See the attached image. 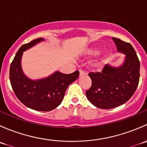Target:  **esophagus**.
Wrapping results in <instances>:
<instances>
[{
    "label": "esophagus",
    "mask_w": 147,
    "mask_h": 147,
    "mask_svg": "<svg viewBox=\"0 0 147 147\" xmlns=\"http://www.w3.org/2000/svg\"><path fill=\"white\" fill-rule=\"evenodd\" d=\"M79 72H80V76H83V75H86V72H84V71L82 70V69H80Z\"/></svg>",
    "instance_id": "1"
}]
</instances>
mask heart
<instances>
[{
	"mask_svg": "<svg viewBox=\"0 0 147 147\" xmlns=\"http://www.w3.org/2000/svg\"><path fill=\"white\" fill-rule=\"evenodd\" d=\"M87 53H88L89 54L93 55V54H95V53H97V51H94V50H89V51L87 52Z\"/></svg>",
	"mask_w": 147,
	"mask_h": 147,
	"instance_id": "heart-1",
	"label": "heart"
}]
</instances>
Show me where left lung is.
Instances as JSON below:
<instances>
[{
	"label": "left lung",
	"instance_id": "left-lung-1",
	"mask_svg": "<svg viewBox=\"0 0 147 147\" xmlns=\"http://www.w3.org/2000/svg\"><path fill=\"white\" fill-rule=\"evenodd\" d=\"M117 51L125 55L122 65L113 67L107 64L102 72H90L92 86L87 92L88 100L95 107L109 109L128 101L138 87L140 63L131 44L112 38Z\"/></svg>",
	"mask_w": 147,
	"mask_h": 147
}]
</instances>
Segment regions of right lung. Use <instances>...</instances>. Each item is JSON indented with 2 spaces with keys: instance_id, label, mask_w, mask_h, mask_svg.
I'll list each match as a JSON object with an SVG mask.
<instances>
[{
  "instance_id": "add662e5",
  "label": "right lung",
  "mask_w": 147,
  "mask_h": 147,
  "mask_svg": "<svg viewBox=\"0 0 147 147\" xmlns=\"http://www.w3.org/2000/svg\"><path fill=\"white\" fill-rule=\"evenodd\" d=\"M42 38L20 47L10 67V81L16 97L30 109L48 112L61 104L68 86L79 77V71L63 74L56 71L50 76L33 80L23 72L21 60L23 52L43 41Z\"/></svg>"
}]
</instances>
